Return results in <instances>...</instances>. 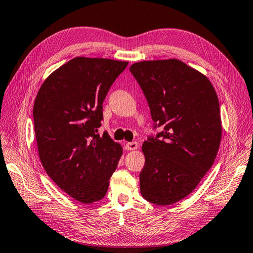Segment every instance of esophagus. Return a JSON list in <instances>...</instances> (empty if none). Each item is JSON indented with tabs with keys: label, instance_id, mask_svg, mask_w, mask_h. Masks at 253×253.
I'll list each match as a JSON object with an SVG mask.
<instances>
[{
	"label": "esophagus",
	"instance_id": "obj_1",
	"mask_svg": "<svg viewBox=\"0 0 253 253\" xmlns=\"http://www.w3.org/2000/svg\"><path fill=\"white\" fill-rule=\"evenodd\" d=\"M125 149L127 151H134L138 149V142H127L125 144Z\"/></svg>",
	"mask_w": 253,
	"mask_h": 253
}]
</instances>
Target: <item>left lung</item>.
<instances>
[{"instance_id": "8db88e82", "label": "left lung", "mask_w": 253, "mask_h": 253, "mask_svg": "<svg viewBox=\"0 0 253 253\" xmlns=\"http://www.w3.org/2000/svg\"><path fill=\"white\" fill-rule=\"evenodd\" d=\"M129 70L164 127L160 139L142 144L141 195L168 206L190 195L212 166L222 137L219 99L206 75L178 59L140 61Z\"/></svg>"}]
</instances>
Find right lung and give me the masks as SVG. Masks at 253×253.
I'll return each mask as SVG.
<instances>
[{"instance_id":"1","label":"right lung","mask_w":253,"mask_h":253,"mask_svg":"<svg viewBox=\"0 0 253 253\" xmlns=\"http://www.w3.org/2000/svg\"><path fill=\"white\" fill-rule=\"evenodd\" d=\"M127 61L75 57L47 78L35 98L34 130L49 178L82 204L100 201L123 154L107 132L100 137L102 103Z\"/></svg>"}]
</instances>
